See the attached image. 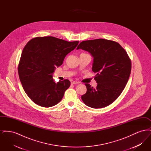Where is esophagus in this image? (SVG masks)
Returning <instances> with one entry per match:
<instances>
[{
  "label": "esophagus",
  "instance_id": "34e87169",
  "mask_svg": "<svg viewBox=\"0 0 151 151\" xmlns=\"http://www.w3.org/2000/svg\"><path fill=\"white\" fill-rule=\"evenodd\" d=\"M79 84V82H78V81H72L71 82V84Z\"/></svg>",
  "mask_w": 151,
  "mask_h": 151
}]
</instances>
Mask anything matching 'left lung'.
Wrapping results in <instances>:
<instances>
[{
	"label": "left lung",
	"instance_id": "1",
	"mask_svg": "<svg viewBox=\"0 0 151 151\" xmlns=\"http://www.w3.org/2000/svg\"><path fill=\"white\" fill-rule=\"evenodd\" d=\"M89 52L93 58L92 71L97 73L96 88L86 84V93L81 99L94 109L106 107L120 96L129 79L131 63L127 52L116 42L105 39L83 41L77 50Z\"/></svg>",
	"mask_w": 151,
	"mask_h": 151
}]
</instances>
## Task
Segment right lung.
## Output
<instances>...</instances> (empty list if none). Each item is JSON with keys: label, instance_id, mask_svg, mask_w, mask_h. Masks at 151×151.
Segmentation results:
<instances>
[{"label": "right lung", "instance_id": "right-lung-1", "mask_svg": "<svg viewBox=\"0 0 151 151\" xmlns=\"http://www.w3.org/2000/svg\"><path fill=\"white\" fill-rule=\"evenodd\" d=\"M79 42L49 36L36 37L25 45L18 72L24 91L36 104L50 108L62 100L71 83L67 79L55 83L52 74Z\"/></svg>", "mask_w": 151, "mask_h": 151}]
</instances>
